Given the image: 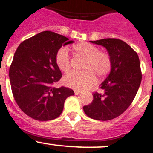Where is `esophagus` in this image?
I'll return each instance as SVG.
<instances>
[{"mask_svg": "<svg viewBox=\"0 0 153 153\" xmlns=\"http://www.w3.org/2000/svg\"><path fill=\"white\" fill-rule=\"evenodd\" d=\"M81 94V91H78V90H75V95H78V94Z\"/></svg>", "mask_w": 153, "mask_h": 153, "instance_id": "1", "label": "esophagus"}]
</instances>
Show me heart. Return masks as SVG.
Returning a JSON list of instances; mask_svg holds the SVG:
<instances>
[{
  "mask_svg": "<svg viewBox=\"0 0 153 153\" xmlns=\"http://www.w3.org/2000/svg\"><path fill=\"white\" fill-rule=\"evenodd\" d=\"M73 51L85 58L82 72H71L63 78L66 86L76 90H84L92 85L96 76L102 78L109 75L112 68V59L107 53L100 51L98 48L87 42H80L72 47ZM55 62L60 71L67 72L70 68L69 56L65 48L58 50Z\"/></svg>",
  "mask_w": 153,
  "mask_h": 153,
  "instance_id": "obj_1",
  "label": "heart"
}]
</instances>
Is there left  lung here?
<instances>
[{
    "mask_svg": "<svg viewBox=\"0 0 153 153\" xmlns=\"http://www.w3.org/2000/svg\"><path fill=\"white\" fill-rule=\"evenodd\" d=\"M91 42L106 49L112 68L100 85L102 93H94L92 102L83 107L84 112L95 120L108 121L122 115L134 99L142 79L140 59L137 53L122 40L104 38Z\"/></svg>",
    "mask_w": 153,
    "mask_h": 153,
    "instance_id": "1",
    "label": "left lung"
}]
</instances>
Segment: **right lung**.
<instances>
[{
    "mask_svg": "<svg viewBox=\"0 0 153 153\" xmlns=\"http://www.w3.org/2000/svg\"><path fill=\"white\" fill-rule=\"evenodd\" d=\"M68 38L49 31H42L19 45L9 71L13 97L24 113L38 121L59 117L72 89L53 88L61 71L55 56L62 46L72 44Z\"/></svg>",
    "mask_w": 153,
    "mask_h": 153,
    "instance_id": "obj_1",
    "label": "right lung"
}]
</instances>
